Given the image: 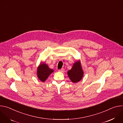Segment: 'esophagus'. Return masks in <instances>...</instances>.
<instances>
[{"instance_id": "34e87169", "label": "esophagus", "mask_w": 123, "mask_h": 123, "mask_svg": "<svg viewBox=\"0 0 123 123\" xmlns=\"http://www.w3.org/2000/svg\"><path fill=\"white\" fill-rule=\"evenodd\" d=\"M59 71L60 72H62V73H63V72H64V69L63 68H62V69H59Z\"/></svg>"}]
</instances>
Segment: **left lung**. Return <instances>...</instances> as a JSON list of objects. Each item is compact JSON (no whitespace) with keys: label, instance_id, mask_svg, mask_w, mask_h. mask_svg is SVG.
I'll list each match as a JSON object with an SVG mask.
<instances>
[{"label":"left lung","instance_id":"obj_1","mask_svg":"<svg viewBox=\"0 0 123 123\" xmlns=\"http://www.w3.org/2000/svg\"><path fill=\"white\" fill-rule=\"evenodd\" d=\"M67 74L73 83H77L82 78L84 74L80 62H76L73 64L72 69L68 71Z\"/></svg>","mask_w":123,"mask_h":123}]
</instances>
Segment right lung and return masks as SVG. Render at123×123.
Here are the masks:
<instances>
[{
  "label": "right lung",
  "instance_id": "obj_1",
  "mask_svg": "<svg viewBox=\"0 0 123 123\" xmlns=\"http://www.w3.org/2000/svg\"><path fill=\"white\" fill-rule=\"evenodd\" d=\"M53 72V70L50 69L47 64L43 63L38 67L37 75L42 81H45L50 74Z\"/></svg>",
  "mask_w": 123,
  "mask_h": 123
}]
</instances>
